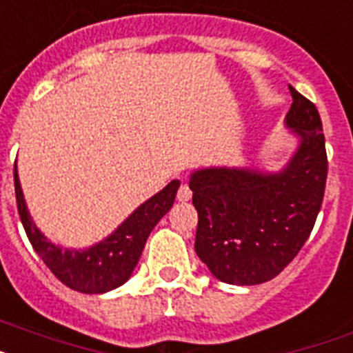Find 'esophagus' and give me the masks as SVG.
<instances>
[{"label": "esophagus", "instance_id": "esophagus-1", "mask_svg": "<svg viewBox=\"0 0 353 353\" xmlns=\"http://www.w3.org/2000/svg\"><path fill=\"white\" fill-rule=\"evenodd\" d=\"M190 199H192L190 186L183 183V185L179 186V190H177V201H181V203H186V201H190Z\"/></svg>", "mask_w": 353, "mask_h": 353}]
</instances>
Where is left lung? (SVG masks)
Masks as SVG:
<instances>
[{
    "mask_svg": "<svg viewBox=\"0 0 353 353\" xmlns=\"http://www.w3.org/2000/svg\"><path fill=\"white\" fill-rule=\"evenodd\" d=\"M291 88L285 125L300 138L280 172L210 167L190 176L199 222L195 253L212 274L232 285H259L300 253L321 210L327 150L319 112Z\"/></svg>",
    "mask_w": 353,
    "mask_h": 353,
    "instance_id": "obj_1",
    "label": "left lung"
}]
</instances>
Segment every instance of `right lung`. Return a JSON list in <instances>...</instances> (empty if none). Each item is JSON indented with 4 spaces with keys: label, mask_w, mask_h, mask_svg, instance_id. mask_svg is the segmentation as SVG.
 <instances>
[{
    "label": "right lung",
    "mask_w": 353,
    "mask_h": 353,
    "mask_svg": "<svg viewBox=\"0 0 353 353\" xmlns=\"http://www.w3.org/2000/svg\"><path fill=\"white\" fill-rule=\"evenodd\" d=\"M14 186H16L17 212L26 236L35 253L46 263V268L73 291L84 294H102L123 285L131 278L150 232L172 208L179 181L174 179L168 183L161 192L138 206L108 239H103L102 242L91 245L88 250L59 248L39 232V228L35 226L26 208L16 165H14Z\"/></svg>",
    "instance_id": "right-lung-1"
}]
</instances>
